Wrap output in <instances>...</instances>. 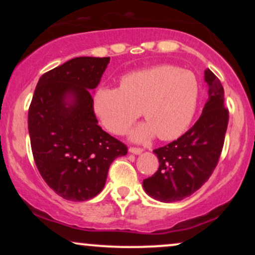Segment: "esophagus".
<instances>
[{"label":"esophagus","instance_id":"34e87169","mask_svg":"<svg viewBox=\"0 0 255 255\" xmlns=\"http://www.w3.org/2000/svg\"><path fill=\"white\" fill-rule=\"evenodd\" d=\"M142 151H144L142 148H137V147H130L129 148V152H130V153H133V154H140Z\"/></svg>","mask_w":255,"mask_h":255}]
</instances>
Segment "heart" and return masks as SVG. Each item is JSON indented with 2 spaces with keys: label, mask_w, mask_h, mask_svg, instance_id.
<instances>
[{
  "label": "heart",
  "mask_w": 255,
  "mask_h": 255,
  "mask_svg": "<svg viewBox=\"0 0 255 255\" xmlns=\"http://www.w3.org/2000/svg\"><path fill=\"white\" fill-rule=\"evenodd\" d=\"M199 101L195 75L174 66H157L126 75L121 87H102L93 102L108 130L124 134L142 113L146 121L130 133L134 141L181 136L191 125Z\"/></svg>",
  "instance_id": "1"
}]
</instances>
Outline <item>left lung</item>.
<instances>
[{"label":"left lung","mask_w":255,"mask_h":255,"mask_svg":"<svg viewBox=\"0 0 255 255\" xmlns=\"http://www.w3.org/2000/svg\"><path fill=\"white\" fill-rule=\"evenodd\" d=\"M209 98L203 113L188 131L154 154L159 162L156 174L142 181V188L163 203L189 197L209 180L224 144L229 111L224 108V89L210 69L205 71Z\"/></svg>","instance_id":"1"}]
</instances>
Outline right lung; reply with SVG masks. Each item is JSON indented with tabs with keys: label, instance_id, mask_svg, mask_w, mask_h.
Here are the masks:
<instances>
[{
	"label": "right lung",
	"instance_id": "obj_1",
	"mask_svg": "<svg viewBox=\"0 0 255 255\" xmlns=\"http://www.w3.org/2000/svg\"><path fill=\"white\" fill-rule=\"evenodd\" d=\"M110 57H75L40 77L30 109L34 162L46 184L66 200L85 201L102 192L110 164L126 145L98 126L92 93Z\"/></svg>",
	"mask_w": 255,
	"mask_h": 255
}]
</instances>
